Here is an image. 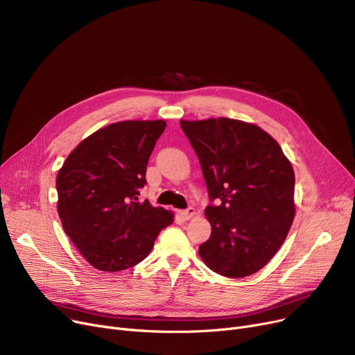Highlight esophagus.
Segmentation results:
<instances>
[{
	"label": "esophagus",
	"instance_id": "34e87169",
	"mask_svg": "<svg viewBox=\"0 0 355 355\" xmlns=\"http://www.w3.org/2000/svg\"><path fill=\"white\" fill-rule=\"evenodd\" d=\"M180 216H181L184 220H190V218H193V217L196 216V209L190 207V209H187V210L180 211Z\"/></svg>",
	"mask_w": 355,
	"mask_h": 355
}]
</instances>
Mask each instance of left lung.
Wrapping results in <instances>:
<instances>
[{
  "mask_svg": "<svg viewBox=\"0 0 355 355\" xmlns=\"http://www.w3.org/2000/svg\"><path fill=\"white\" fill-rule=\"evenodd\" d=\"M216 206L204 216L210 239L198 254L213 272L245 277L281 249L295 217V173L260 126L230 118L180 121Z\"/></svg>",
  "mask_w": 355,
  "mask_h": 355,
  "instance_id": "left-lung-1",
  "label": "left lung"
}]
</instances>
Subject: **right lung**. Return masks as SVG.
I'll use <instances>...</instances> for the list:
<instances>
[{
    "mask_svg": "<svg viewBox=\"0 0 355 355\" xmlns=\"http://www.w3.org/2000/svg\"><path fill=\"white\" fill-rule=\"evenodd\" d=\"M165 126L164 119L103 126L73 149L58 173L62 226L95 269L112 273L138 265L173 225V211L138 200Z\"/></svg>",
    "mask_w": 355,
    "mask_h": 355,
    "instance_id": "1",
    "label": "right lung"
}]
</instances>
